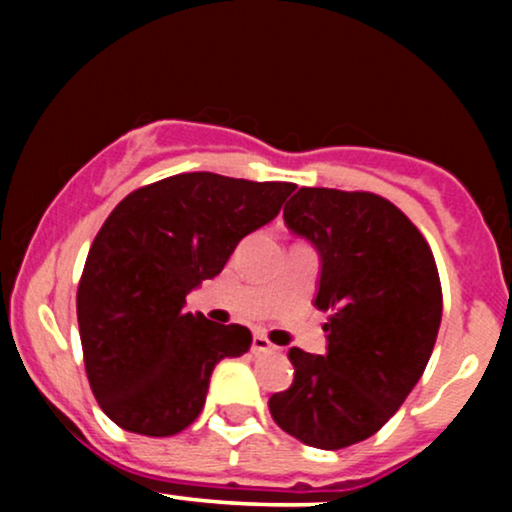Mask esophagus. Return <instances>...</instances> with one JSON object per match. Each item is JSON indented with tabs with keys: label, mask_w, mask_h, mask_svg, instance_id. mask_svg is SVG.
Instances as JSON below:
<instances>
[{
	"label": "esophagus",
	"mask_w": 512,
	"mask_h": 512,
	"mask_svg": "<svg viewBox=\"0 0 512 512\" xmlns=\"http://www.w3.org/2000/svg\"><path fill=\"white\" fill-rule=\"evenodd\" d=\"M252 351H255V354H276L279 349H276L264 334H255V337H252Z\"/></svg>",
	"instance_id": "esophagus-1"
}]
</instances>
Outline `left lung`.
I'll use <instances>...</instances> for the list:
<instances>
[{
	"instance_id": "1",
	"label": "left lung",
	"mask_w": 512,
	"mask_h": 512,
	"mask_svg": "<svg viewBox=\"0 0 512 512\" xmlns=\"http://www.w3.org/2000/svg\"><path fill=\"white\" fill-rule=\"evenodd\" d=\"M284 223L317 250L315 308L330 317L325 356L293 346V383L269 411L301 443L339 450L378 433L424 375L443 315L436 260L419 228L370 192L301 187Z\"/></svg>"
}]
</instances>
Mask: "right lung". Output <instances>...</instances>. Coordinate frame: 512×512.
Segmentation results:
<instances>
[{
    "mask_svg": "<svg viewBox=\"0 0 512 512\" xmlns=\"http://www.w3.org/2000/svg\"><path fill=\"white\" fill-rule=\"evenodd\" d=\"M293 187L180 173L134 190L105 219L88 250L76 317L88 383L110 421L166 438L197 419L211 370L243 356L252 334L185 313V296L221 274Z\"/></svg>",
    "mask_w": 512,
    "mask_h": 512,
    "instance_id": "right-lung-1",
    "label": "right lung"
}]
</instances>
